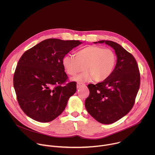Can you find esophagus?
I'll return each instance as SVG.
<instances>
[{
    "instance_id": "esophagus-1",
    "label": "esophagus",
    "mask_w": 155,
    "mask_h": 155,
    "mask_svg": "<svg viewBox=\"0 0 155 155\" xmlns=\"http://www.w3.org/2000/svg\"><path fill=\"white\" fill-rule=\"evenodd\" d=\"M85 86V84H84V83H77V87H81V86Z\"/></svg>"
}]
</instances>
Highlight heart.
Here are the masks:
<instances>
[{"label":"heart","instance_id":"heart-1","mask_svg":"<svg viewBox=\"0 0 155 155\" xmlns=\"http://www.w3.org/2000/svg\"><path fill=\"white\" fill-rule=\"evenodd\" d=\"M117 58L111 49H105L97 45H90L75 53V57L66 55L62 59L63 67L68 75L75 76L83 69L80 75L75 77L77 81L93 80L101 82L111 75L115 69Z\"/></svg>","mask_w":155,"mask_h":155}]
</instances>
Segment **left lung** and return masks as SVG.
<instances>
[{
	"label": "left lung",
	"instance_id": "left-lung-1",
	"mask_svg": "<svg viewBox=\"0 0 155 155\" xmlns=\"http://www.w3.org/2000/svg\"><path fill=\"white\" fill-rule=\"evenodd\" d=\"M98 43H105L114 49L117 64L108 78L87 85L90 95L84 104L87 112L96 120L107 124L121 119L133 107L139 90L140 75L134 57L120 45L110 40Z\"/></svg>",
	"mask_w": 155,
	"mask_h": 155
}]
</instances>
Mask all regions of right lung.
Masks as SVG:
<instances>
[{
    "mask_svg": "<svg viewBox=\"0 0 155 155\" xmlns=\"http://www.w3.org/2000/svg\"><path fill=\"white\" fill-rule=\"evenodd\" d=\"M79 40L48 38L24 53L13 76L18 104L25 114L41 123L53 121L64 111L76 92L77 83H66L62 59Z\"/></svg>",
    "mask_w": 155,
    "mask_h": 155,
    "instance_id": "obj_1",
    "label": "right lung"
}]
</instances>
